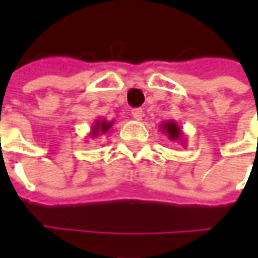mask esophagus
Masks as SVG:
<instances>
[{"mask_svg": "<svg viewBox=\"0 0 258 258\" xmlns=\"http://www.w3.org/2000/svg\"><path fill=\"white\" fill-rule=\"evenodd\" d=\"M131 116H133L135 120L140 121V120H142V117H144V110L140 109V107H138V109H133V110H131Z\"/></svg>", "mask_w": 258, "mask_h": 258, "instance_id": "34e87169", "label": "esophagus"}]
</instances>
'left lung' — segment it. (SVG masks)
<instances>
[{
  "instance_id": "1",
  "label": "left lung",
  "mask_w": 258,
  "mask_h": 258,
  "mask_svg": "<svg viewBox=\"0 0 258 258\" xmlns=\"http://www.w3.org/2000/svg\"><path fill=\"white\" fill-rule=\"evenodd\" d=\"M159 128H160L162 133L167 135L170 141H175V142H178L182 146H186V142L184 140V133H182L181 127L177 124V121H174V120L163 121Z\"/></svg>"
}]
</instances>
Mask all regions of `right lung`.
I'll return each instance as SVG.
<instances>
[{"label":"right lung","instance_id":"1","mask_svg":"<svg viewBox=\"0 0 258 258\" xmlns=\"http://www.w3.org/2000/svg\"><path fill=\"white\" fill-rule=\"evenodd\" d=\"M114 124V121H107V120H102V118H96L94 124L91 125V138H98L99 135L107 134V131L112 128V125Z\"/></svg>","mask_w":258,"mask_h":258}]
</instances>
